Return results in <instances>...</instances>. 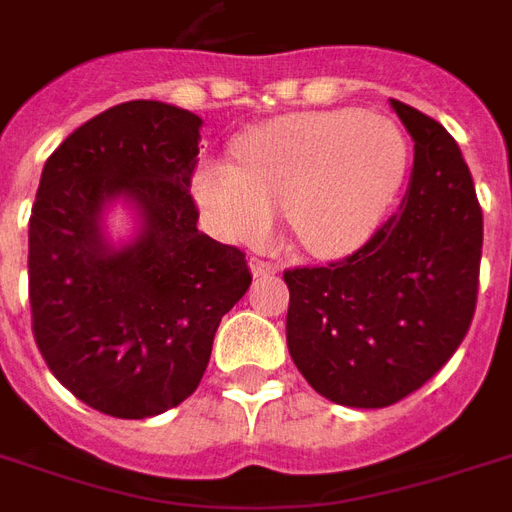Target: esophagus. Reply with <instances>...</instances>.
I'll use <instances>...</instances> for the list:
<instances>
[{
    "label": "esophagus",
    "instance_id": "esophagus-1",
    "mask_svg": "<svg viewBox=\"0 0 512 512\" xmlns=\"http://www.w3.org/2000/svg\"><path fill=\"white\" fill-rule=\"evenodd\" d=\"M249 271L255 279H263V276H276L279 273V265L268 263V260H260V257H252L249 260Z\"/></svg>",
    "mask_w": 512,
    "mask_h": 512
}]
</instances>
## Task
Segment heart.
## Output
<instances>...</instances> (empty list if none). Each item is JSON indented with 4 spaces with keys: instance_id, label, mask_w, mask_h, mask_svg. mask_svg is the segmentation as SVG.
Here are the masks:
<instances>
[{
    "instance_id": "1",
    "label": "heart",
    "mask_w": 512,
    "mask_h": 512,
    "mask_svg": "<svg viewBox=\"0 0 512 512\" xmlns=\"http://www.w3.org/2000/svg\"><path fill=\"white\" fill-rule=\"evenodd\" d=\"M404 167V135L385 116L305 111L249 132L236 146V164H199L191 191L225 239L260 241L273 209H287L295 239L313 255L335 257L372 239Z\"/></svg>"
}]
</instances>
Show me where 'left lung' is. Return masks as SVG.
Segmentation results:
<instances>
[{
  "instance_id": "obj_1",
  "label": "left lung",
  "mask_w": 512,
  "mask_h": 512,
  "mask_svg": "<svg viewBox=\"0 0 512 512\" xmlns=\"http://www.w3.org/2000/svg\"><path fill=\"white\" fill-rule=\"evenodd\" d=\"M390 106L414 140L401 209L345 260L284 273L289 356L316 393L356 409L396 404L460 348L484 244L460 146L417 108Z\"/></svg>"
}]
</instances>
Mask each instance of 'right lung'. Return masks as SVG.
Here are the masks:
<instances>
[{"mask_svg":"<svg viewBox=\"0 0 512 512\" xmlns=\"http://www.w3.org/2000/svg\"><path fill=\"white\" fill-rule=\"evenodd\" d=\"M201 116L108 108L47 159L28 220V300L50 372L92 409L143 420L199 388L220 319L252 284L244 252L196 228ZM122 203L136 231L107 236Z\"/></svg>","mask_w":512,"mask_h":512,"instance_id":"1","label":"right lung"}]
</instances>
